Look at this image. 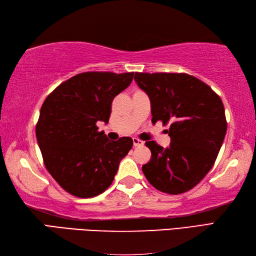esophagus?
I'll return each mask as SVG.
<instances>
[{
  "label": "esophagus",
  "instance_id": "obj_1",
  "mask_svg": "<svg viewBox=\"0 0 256 256\" xmlns=\"http://www.w3.org/2000/svg\"><path fill=\"white\" fill-rule=\"evenodd\" d=\"M133 144H134V146H142V145H144V142L142 140L133 138Z\"/></svg>",
  "mask_w": 256,
  "mask_h": 256
}]
</instances>
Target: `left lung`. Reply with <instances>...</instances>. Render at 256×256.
Wrapping results in <instances>:
<instances>
[{
    "mask_svg": "<svg viewBox=\"0 0 256 256\" xmlns=\"http://www.w3.org/2000/svg\"><path fill=\"white\" fill-rule=\"evenodd\" d=\"M148 94L152 122L170 124L172 143L146 142L152 157L142 170L162 192L179 194L198 184L214 166L226 132L224 106L208 84L188 74L135 72Z\"/></svg>",
    "mask_w": 256,
    "mask_h": 256,
    "instance_id": "8db88e82",
    "label": "left lung"
}]
</instances>
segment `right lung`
I'll list each match as a JSON object with an SVG mask.
<instances>
[{"mask_svg": "<svg viewBox=\"0 0 256 256\" xmlns=\"http://www.w3.org/2000/svg\"><path fill=\"white\" fill-rule=\"evenodd\" d=\"M134 72H88L64 81L46 98L36 124L45 167L64 190L78 198L102 194L132 148L131 138L108 140L96 122H108L114 96Z\"/></svg>", "mask_w": 256, "mask_h": 256, "instance_id": "add662e5", "label": "right lung"}]
</instances>
